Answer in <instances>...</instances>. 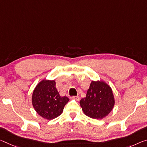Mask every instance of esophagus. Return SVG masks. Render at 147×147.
<instances>
[{
  "label": "esophagus",
  "instance_id": "34e87169",
  "mask_svg": "<svg viewBox=\"0 0 147 147\" xmlns=\"http://www.w3.org/2000/svg\"><path fill=\"white\" fill-rule=\"evenodd\" d=\"M71 98L72 99L76 100V101H78L79 100H80V97H78V96H73V97H71Z\"/></svg>",
  "mask_w": 147,
  "mask_h": 147
}]
</instances>
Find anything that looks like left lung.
<instances>
[{"instance_id": "1", "label": "left lung", "mask_w": 147, "mask_h": 147, "mask_svg": "<svg viewBox=\"0 0 147 147\" xmlns=\"http://www.w3.org/2000/svg\"><path fill=\"white\" fill-rule=\"evenodd\" d=\"M115 103L113 90L102 80L92 81L86 97L80 101L84 113L94 119H103L113 110Z\"/></svg>"}]
</instances>
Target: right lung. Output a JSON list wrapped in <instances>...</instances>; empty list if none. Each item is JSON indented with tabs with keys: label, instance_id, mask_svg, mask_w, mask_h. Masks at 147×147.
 I'll list each match as a JSON object with an SVG mask.
<instances>
[{
	"label": "right lung",
	"instance_id": "add662e5",
	"mask_svg": "<svg viewBox=\"0 0 147 147\" xmlns=\"http://www.w3.org/2000/svg\"><path fill=\"white\" fill-rule=\"evenodd\" d=\"M69 99L61 97L55 88V81L42 80L34 88L32 95V104L34 110L42 117L52 120L59 116Z\"/></svg>",
	"mask_w": 147,
	"mask_h": 147
}]
</instances>
